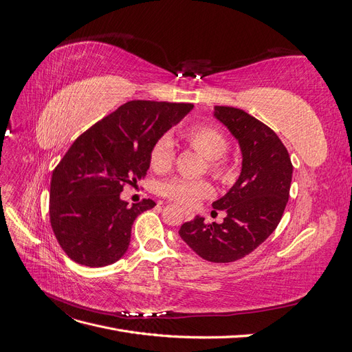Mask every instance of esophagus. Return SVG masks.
Here are the masks:
<instances>
[{
  "mask_svg": "<svg viewBox=\"0 0 352 352\" xmlns=\"http://www.w3.org/2000/svg\"><path fill=\"white\" fill-rule=\"evenodd\" d=\"M184 216H185L186 220H192V219H194V212L185 210V211H184Z\"/></svg>",
  "mask_w": 352,
  "mask_h": 352,
  "instance_id": "esophagus-1",
  "label": "esophagus"
}]
</instances>
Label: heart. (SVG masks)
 Listing matches in <instances>:
<instances>
[{
  "label": "heart",
  "instance_id": "b5f03b06",
  "mask_svg": "<svg viewBox=\"0 0 352 352\" xmlns=\"http://www.w3.org/2000/svg\"><path fill=\"white\" fill-rule=\"evenodd\" d=\"M184 140L190 148L208 160V172L223 184H228L235 176V166H233L225 153L228 150V140L219 127L197 123L186 127L182 132ZM175 160L173 144L167 136L160 138L153 145L150 151V166L157 173H164L172 167ZM162 194L176 204L190 207L201 198L211 194V186L206 180L192 179H173L162 185Z\"/></svg>",
  "mask_w": 352,
  "mask_h": 352
}]
</instances>
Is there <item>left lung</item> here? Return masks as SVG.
<instances>
[{
  "instance_id": "left-lung-1",
  "label": "left lung",
  "mask_w": 352,
  "mask_h": 352,
  "mask_svg": "<svg viewBox=\"0 0 352 352\" xmlns=\"http://www.w3.org/2000/svg\"><path fill=\"white\" fill-rule=\"evenodd\" d=\"M214 117L239 142L241 175L212 202L214 211H226L223 223L208 225L197 216L180 226L179 235L201 258L230 263L252 252L278 228L289 199L292 163L279 136L251 114L216 105Z\"/></svg>"
}]
</instances>
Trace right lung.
Segmentation results:
<instances>
[{
    "instance_id": "obj_1",
    "label": "right lung",
    "mask_w": 352,
    "mask_h": 352,
    "mask_svg": "<svg viewBox=\"0 0 352 352\" xmlns=\"http://www.w3.org/2000/svg\"><path fill=\"white\" fill-rule=\"evenodd\" d=\"M194 109L185 102L129 101L91 126L52 172L50 221L74 263L104 267L120 260L141 212L155 202L127 206L123 186H135L150 168L153 145Z\"/></svg>"
}]
</instances>
